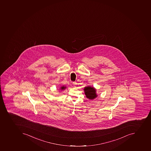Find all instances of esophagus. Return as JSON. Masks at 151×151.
I'll return each instance as SVG.
<instances>
[{
	"instance_id": "1",
	"label": "esophagus",
	"mask_w": 151,
	"mask_h": 151,
	"mask_svg": "<svg viewBox=\"0 0 151 151\" xmlns=\"http://www.w3.org/2000/svg\"><path fill=\"white\" fill-rule=\"evenodd\" d=\"M76 84H77V83H76V82H73V85H74V86H76Z\"/></svg>"
}]
</instances>
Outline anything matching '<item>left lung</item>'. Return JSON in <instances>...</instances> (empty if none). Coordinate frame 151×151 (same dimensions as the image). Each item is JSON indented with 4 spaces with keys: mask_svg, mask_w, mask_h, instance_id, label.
I'll list each match as a JSON object with an SVG mask.
<instances>
[{
    "mask_svg": "<svg viewBox=\"0 0 151 151\" xmlns=\"http://www.w3.org/2000/svg\"><path fill=\"white\" fill-rule=\"evenodd\" d=\"M84 91L87 98L89 99L90 100H93L97 97V95L96 93V89L93 87L90 86L85 87Z\"/></svg>",
    "mask_w": 151,
    "mask_h": 151,
    "instance_id": "left-lung-1",
    "label": "left lung"
}]
</instances>
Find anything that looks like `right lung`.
I'll return each mask as SVG.
<instances>
[{"instance_id":"obj_1","label":"right lung","mask_w":151,"mask_h":151,"mask_svg":"<svg viewBox=\"0 0 151 151\" xmlns=\"http://www.w3.org/2000/svg\"><path fill=\"white\" fill-rule=\"evenodd\" d=\"M65 88H66V86H62L61 87L60 89L61 90V91L64 90Z\"/></svg>"}]
</instances>
